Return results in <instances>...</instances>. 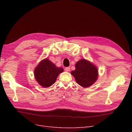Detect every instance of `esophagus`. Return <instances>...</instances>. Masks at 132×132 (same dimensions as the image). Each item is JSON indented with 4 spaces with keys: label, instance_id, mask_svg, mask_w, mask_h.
Here are the masks:
<instances>
[{
    "label": "esophagus",
    "instance_id": "1",
    "mask_svg": "<svg viewBox=\"0 0 132 132\" xmlns=\"http://www.w3.org/2000/svg\"><path fill=\"white\" fill-rule=\"evenodd\" d=\"M70 67H66L65 68V71H67V72H68V71H70Z\"/></svg>",
    "mask_w": 132,
    "mask_h": 132
}]
</instances>
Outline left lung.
<instances>
[{
    "label": "left lung",
    "instance_id": "8db88e82",
    "mask_svg": "<svg viewBox=\"0 0 132 132\" xmlns=\"http://www.w3.org/2000/svg\"><path fill=\"white\" fill-rule=\"evenodd\" d=\"M77 84L83 88L92 86L98 77L96 66L85 59H81L75 64V70L71 72Z\"/></svg>",
    "mask_w": 132,
    "mask_h": 132
}]
</instances>
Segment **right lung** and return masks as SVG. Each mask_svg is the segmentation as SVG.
I'll return each instance as SVG.
<instances>
[{
  "label": "right lung",
  "mask_w": 132,
  "mask_h": 132,
  "mask_svg": "<svg viewBox=\"0 0 132 132\" xmlns=\"http://www.w3.org/2000/svg\"><path fill=\"white\" fill-rule=\"evenodd\" d=\"M64 72L48 59L41 60L34 70V77L38 84L43 88L51 86L56 81L58 76Z\"/></svg>",
  "instance_id": "1"
}]
</instances>
